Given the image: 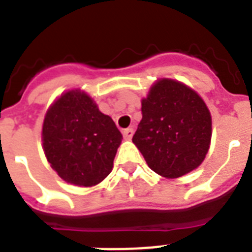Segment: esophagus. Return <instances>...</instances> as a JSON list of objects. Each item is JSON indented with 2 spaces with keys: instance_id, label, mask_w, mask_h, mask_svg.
I'll use <instances>...</instances> for the list:
<instances>
[{
  "instance_id": "1",
  "label": "esophagus",
  "mask_w": 252,
  "mask_h": 252,
  "mask_svg": "<svg viewBox=\"0 0 252 252\" xmlns=\"http://www.w3.org/2000/svg\"><path fill=\"white\" fill-rule=\"evenodd\" d=\"M123 137H124V140L129 141L130 138L133 137V129H132V128H126V129L123 130Z\"/></svg>"
}]
</instances>
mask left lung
<instances>
[{
  "label": "left lung",
  "instance_id": "obj_1",
  "mask_svg": "<svg viewBox=\"0 0 252 252\" xmlns=\"http://www.w3.org/2000/svg\"><path fill=\"white\" fill-rule=\"evenodd\" d=\"M142 119L132 141L147 165L165 179L198 168L208 153L212 119L199 94L172 79H159L141 101Z\"/></svg>",
  "mask_w": 252,
  "mask_h": 252
}]
</instances>
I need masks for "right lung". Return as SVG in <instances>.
Returning <instances> with one entry per match:
<instances>
[{"mask_svg": "<svg viewBox=\"0 0 252 252\" xmlns=\"http://www.w3.org/2000/svg\"><path fill=\"white\" fill-rule=\"evenodd\" d=\"M123 136L84 91L61 94L42 124V147L50 167L71 185L91 188L110 175Z\"/></svg>", "mask_w": 252, "mask_h": 252, "instance_id": "1", "label": "right lung"}]
</instances>
